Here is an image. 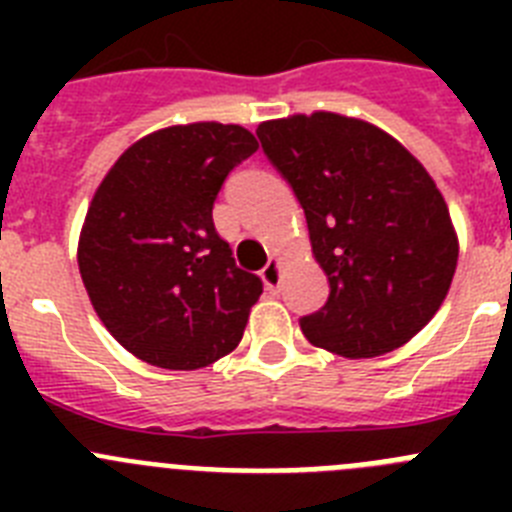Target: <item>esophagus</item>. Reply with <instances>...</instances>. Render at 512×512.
<instances>
[{
    "label": "esophagus",
    "mask_w": 512,
    "mask_h": 512,
    "mask_svg": "<svg viewBox=\"0 0 512 512\" xmlns=\"http://www.w3.org/2000/svg\"><path fill=\"white\" fill-rule=\"evenodd\" d=\"M261 279H264L266 289H271V292H274V289H279V282H282V271H279L277 259H271L269 264L261 269Z\"/></svg>",
    "instance_id": "obj_1"
}]
</instances>
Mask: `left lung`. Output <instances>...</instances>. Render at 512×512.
Wrapping results in <instances>:
<instances>
[{
	"instance_id": "left-lung-1",
	"label": "left lung",
	"mask_w": 512,
	"mask_h": 512,
	"mask_svg": "<svg viewBox=\"0 0 512 512\" xmlns=\"http://www.w3.org/2000/svg\"><path fill=\"white\" fill-rule=\"evenodd\" d=\"M256 135L305 210L330 284L325 305L300 320L307 341L346 359L408 343L441 307L459 259L428 171L384 130L333 112L261 122Z\"/></svg>"
}]
</instances>
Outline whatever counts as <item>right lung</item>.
Wrapping results in <instances>:
<instances>
[{"label": "right lung", "mask_w": 512, "mask_h": 512, "mask_svg": "<svg viewBox=\"0 0 512 512\" xmlns=\"http://www.w3.org/2000/svg\"><path fill=\"white\" fill-rule=\"evenodd\" d=\"M256 148L241 125H174L133 143L94 192L81 279L104 328L138 359L189 372L241 343L264 284L235 266L212 207Z\"/></svg>", "instance_id": "obj_1"}]
</instances>
